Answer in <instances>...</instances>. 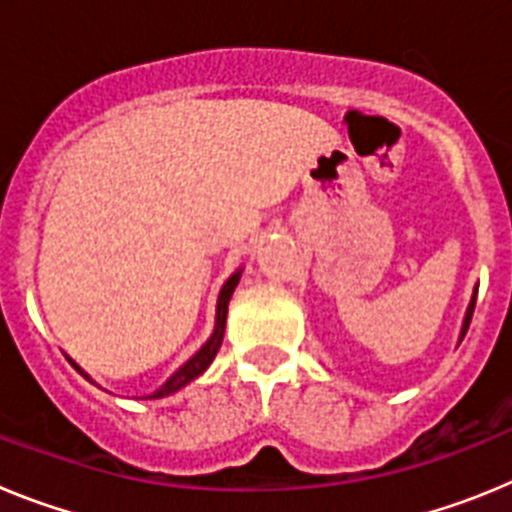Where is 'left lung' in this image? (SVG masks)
Here are the masks:
<instances>
[{
    "label": "left lung",
    "mask_w": 512,
    "mask_h": 512,
    "mask_svg": "<svg viewBox=\"0 0 512 512\" xmlns=\"http://www.w3.org/2000/svg\"><path fill=\"white\" fill-rule=\"evenodd\" d=\"M474 302H477V287H474V295H472V302H469V307H467V315H464V325H461V338H464V333H467L469 323H472V312H474Z\"/></svg>",
    "instance_id": "obj_1"
}]
</instances>
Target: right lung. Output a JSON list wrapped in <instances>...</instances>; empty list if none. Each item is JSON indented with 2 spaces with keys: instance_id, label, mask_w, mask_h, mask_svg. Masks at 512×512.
I'll list each match as a JSON object with an SVG mask.
<instances>
[{
  "instance_id": "obj_1",
  "label": "right lung",
  "mask_w": 512,
  "mask_h": 512,
  "mask_svg": "<svg viewBox=\"0 0 512 512\" xmlns=\"http://www.w3.org/2000/svg\"><path fill=\"white\" fill-rule=\"evenodd\" d=\"M238 282H241V269L235 271V274H230V279L223 284V289H220V297H217V310H215V330H212V336L207 338L205 346H202L200 351H197V354L192 356V359L184 361V364L179 366V369H176V372L171 374V377L166 379V382L161 384V387H158L156 392L146 395V397H143V400H161V397L174 395V392H179V390H182V387H187L189 382H194V379L200 377V374L205 372L207 366L212 364V359H215L217 351H220V343H223L225 320H228V302H230V297H233V292H235V287H238ZM69 361H71V366H74L76 372L81 374V377L92 382V377H89V374L84 372V369H81V366L76 364L74 359H69Z\"/></svg>"
}]
</instances>
